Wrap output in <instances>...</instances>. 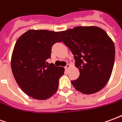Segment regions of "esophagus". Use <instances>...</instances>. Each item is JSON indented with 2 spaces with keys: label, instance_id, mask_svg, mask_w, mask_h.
I'll list each match as a JSON object with an SVG mask.
<instances>
[{
  "label": "esophagus",
  "instance_id": "34e87169",
  "mask_svg": "<svg viewBox=\"0 0 122 122\" xmlns=\"http://www.w3.org/2000/svg\"><path fill=\"white\" fill-rule=\"evenodd\" d=\"M70 66H71V65H70L69 64H67V65H66V66H65V69H66V70H67V69H69V68H70Z\"/></svg>",
  "mask_w": 122,
  "mask_h": 122
}]
</instances>
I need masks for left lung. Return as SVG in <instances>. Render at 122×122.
I'll use <instances>...</instances> for the list:
<instances>
[{"mask_svg":"<svg viewBox=\"0 0 122 122\" xmlns=\"http://www.w3.org/2000/svg\"><path fill=\"white\" fill-rule=\"evenodd\" d=\"M69 47L79 69L80 76L72 84L78 92L92 94L102 90L110 79L115 47L105 30L98 27H76L59 32Z\"/></svg>","mask_w":122,"mask_h":122,"instance_id":"1","label":"left lung"}]
</instances>
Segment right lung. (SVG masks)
Instances as JSON below:
<instances>
[{"label":"right lung","mask_w":122,"mask_h":122,"mask_svg":"<svg viewBox=\"0 0 122 122\" xmlns=\"http://www.w3.org/2000/svg\"><path fill=\"white\" fill-rule=\"evenodd\" d=\"M58 32L29 30L17 39L12 53L11 67L23 92L35 99L45 100L57 90L63 67L48 65L54 44L61 42Z\"/></svg>","instance_id":"1"}]
</instances>
